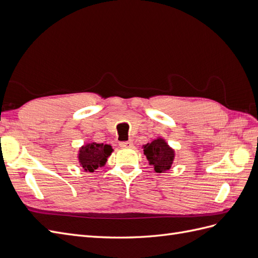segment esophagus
Instances as JSON below:
<instances>
[{"label": "esophagus", "instance_id": "obj_1", "mask_svg": "<svg viewBox=\"0 0 258 258\" xmlns=\"http://www.w3.org/2000/svg\"><path fill=\"white\" fill-rule=\"evenodd\" d=\"M119 146L121 148H130L132 147V142L131 141H124V142H120Z\"/></svg>", "mask_w": 258, "mask_h": 258}]
</instances>
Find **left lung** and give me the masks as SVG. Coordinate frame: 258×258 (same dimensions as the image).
Listing matches in <instances>:
<instances>
[{
	"label": "left lung",
	"instance_id": "8db88e82",
	"mask_svg": "<svg viewBox=\"0 0 258 258\" xmlns=\"http://www.w3.org/2000/svg\"><path fill=\"white\" fill-rule=\"evenodd\" d=\"M144 154L157 173L169 170L174 159V151L160 138L144 145Z\"/></svg>",
	"mask_w": 258,
	"mask_h": 258
}]
</instances>
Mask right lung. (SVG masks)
<instances>
[{
    "label": "right lung",
    "instance_id": "1",
    "mask_svg": "<svg viewBox=\"0 0 258 258\" xmlns=\"http://www.w3.org/2000/svg\"><path fill=\"white\" fill-rule=\"evenodd\" d=\"M112 152L113 150L110 145L93 142L81 148L79 154V160L85 171L93 172L99 167L105 165L106 159Z\"/></svg>",
    "mask_w": 258,
    "mask_h": 258
}]
</instances>
